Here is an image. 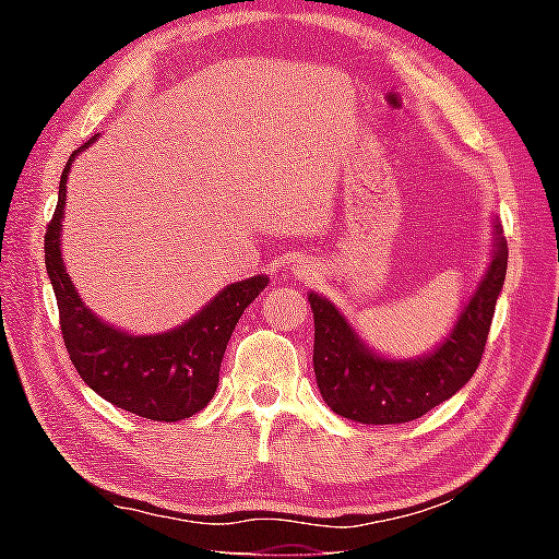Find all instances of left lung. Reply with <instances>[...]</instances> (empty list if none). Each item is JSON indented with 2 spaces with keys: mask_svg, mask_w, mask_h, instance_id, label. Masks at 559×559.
<instances>
[{
  "mask_svg": "<svg viewBox=\"0 0 559 559\" xmlns=\"http://www.w3.org/2000/svg\"><path fill=\"white\" fill-rule=\"evenodd\" d=\"M506 269L508 243L493 219L488 271L443 343L414 359L374 353L340 308L310 290L308 300L316 320L313 370L325 404L357 424H404L451 400L471 380L484 355Z\"/></svg>",
  "mask_w": 559,
  "mask_h": 559,
  "instance_id": "left-lung-1",
  "label": "left lung"
}]
</instances>
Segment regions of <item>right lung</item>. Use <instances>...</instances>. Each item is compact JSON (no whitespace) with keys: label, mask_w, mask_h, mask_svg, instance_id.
I'll use <instances>...</instances> for the list:
<instances>
[{"label":"right lung","mask_w":559,"mask_h":559,"mask_svg":"<svg viewBox=\"0 0 559 559\" xmlns=\"http://www.w3.org/2000/svg\"><path fill=\"white\" fill-rule=\"evenodd\" d=\"M73 150L59 182V204L46 226V273L59 302L66 349L81 380L103 400L153 421H179L204 409L219 384L224 349L246 308L269 286V276H251L222 288L200 313L167 333L132 335L100 320L81 300L61 257L66 182L83 150Z\"/></svg>","instance_id":"right-lung-1"}]
</instances>
